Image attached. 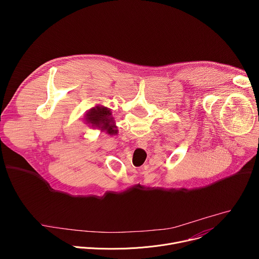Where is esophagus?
<instances>
[{"instance_id":"esophagus-1","label":"esophagus","mask_w":259,"mask_h":259,"mask_svg":"<svg viewBox=\"0 0 259 259\" xmlns=\"http://www.w3.org/2000/svg\"><path fill=\"white\" fill-rule=\"evenodd\" d=\"M137 145L139 146V147H142V149H145V147L147 146V142L144 140V139H142V138H139V139H137Z\"/></svg>"}]
</instances>
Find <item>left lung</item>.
<instances>
[{"mask_svg": "<svg viewBox=\"0 0 259 259\" xmlns=\"http://www.w3.org/2000/svg\"><path fill=\"white\" fill-rule=\"evenodd\" d=\"M84 120L92 129H99L106 134L117 135L119 132L112 110L104 105L97 104L94 107H91L86 112Z\"/></svg>", "mask_w": 259, "mask_h": 259, "instance_id": "1", "label": "left lung"}]
</instances>
